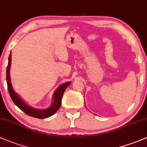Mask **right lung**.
<instances>
[{"label": "right lung", "mask_w": 147, "mask_h": 147, "mask_svg": "<svg viewBox=\"0 0 147 147\" xmlns=\"http://www.w3.org/2000/svg\"><path fill=\"white\" fill-rule=\"evenodd\" d=\"M10 63H11V54H10L8 58V65H7V70H6V80H7V89H8L9 94H10V97H11L14 103L20 109H21L23 112L25 113L27 115H29V116L34 117V118L42 119L49 118V117L53 115L60 109V107H61L63 94L64 93L65 90L67 89V86L70 84V82L65 83V84H61V85L58 86V88L55 90V93H54L53 103L50 108L45 109V110H38V109H33V108L30 107V106L25 104L23 102L22 100L18 96V94L15 93L13 89H12L11 82H10Z\"/></svg>", "instance_id": "add662e5"}]
</instances>
